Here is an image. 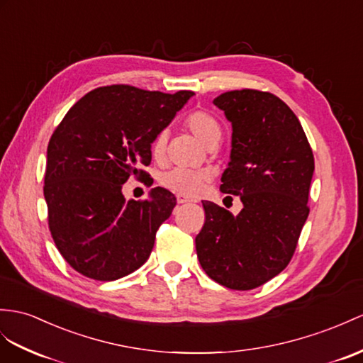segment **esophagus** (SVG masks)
I'll use <instances>...</instances> for the list:
<instances>
[{
	"label": "esophagus",
	"mask_w": 363,
	"mask_h": 363,
	"mask_svg": "<svg viewBox=\"0 0 363 363\" xmlns=\"http://www.w3.org/2000/svg\"><path fill=\"white\" fill-rule=\"evenodd\" d=\"M177 201H179L180 205H183V203H192V200H189L188 197H184V196H177Z\"/></svg>",
	"instance_id": "obj_1"
}]
</instances>
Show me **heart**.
<instances>
[{
  "label": "heart",
  "instance_id": "obj_1",
  "mask_svg": "<svg viewBox=\"0 0 363 363\" xmlns=\"http://www.w3.org/2000/svg\"><path fill=\"white\" fill-rule=\"evenodd\" d=\"M186 126L196 135L203 145L209 146L214 141H220L222 137V128L220 123L205 111H196L188 115ZM167 132H158L151 143V152L155 160H160L166 151ZM209 180V172L206 171H192L184 167H172L160 175L162 186L184 197H192L201 189L203 183Z\"/></svg>",
  "mask_w": 363,
  "mask_h": 363
}]
</instances>
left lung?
<instances>
[{"label": "left lung", "instance_id": "8db88e82", "mask_svg": "<svg viewBox=\"0 0 363 363\" xmlns=\"http://www.w3.org/2000/svg\"><path fill=\"white\" fill-rule=\"evenodd\" d=\"M233 125L220 191L240 196L237 216L203 201L196 237L203 271L231 289H254L284 271L306 222L314 172L311 146L296 113L269 92L231 91L214 100Z\"/></svg>", "mask_w": 363, "mask_h": 363}]
</instances>
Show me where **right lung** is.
Returning <instances> with one entry per match:
<instances>
[{"instance_id": "1", "label": "right lung", "mask_w": 363, "mask_h": 363, "mask_svg": "<svg viewBox=\"0 0 363 363\" xmlns=\"http://www.w3.org/2000/svg\"><path fill=\"white\" fill-rule=\"evenodd\" d=\"M194 95L128 84L94 89L78 100L52 134L44 175L49 229L60 254L83 276L111 281L143 264L155 233L175 206L154 188L145 201L126 200L129 177L146 175L151 143Z\"/></svg>"}]
</instances>
